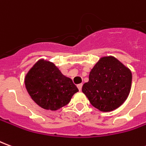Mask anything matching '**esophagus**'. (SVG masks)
<instances>
[{"label":"esophagus","instance_id":"34e87169","mask_svg":"<svg viewBox=\"0 0 146 146\" xmlns=\"http://www.w3.org/2000/svg\"><path fill=\"white\" fill-rule=\"evenodd\" d=\"M82 86H83L82 84H80L77 85V88H78V89H79V91H81V89H82Z\"/></svg>","mask_w":146,"mask_h":146}]
</instances>
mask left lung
Here are the masks:
<instances>
[{"mask_svg":"<svg viewBox=\"0 0 146 146\" xmlns=\"http://www.w3.org/2000/svg\"><path fill=\"white\" fill-rule=\"evenodd\" d=\"M131 80V72L119 61L112 56L103 57L92 70L82 92L94 107L110 112L127 99Z\"/></svg>","mask_w":146,"mask_h":146,"instance_id":"left-lung-1","label":"left lung"}]
</instances>
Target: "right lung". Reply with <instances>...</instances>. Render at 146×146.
Segmentation results:
<instances>
[{
	"instance_id": "1",
	"label": "right lung",
	"mask_w": 146,
	"mask_h": 146,
	"mask_svg": "<svg viewBox=\"0 0 146 146\" xmlns=\"http://www.w3.org/2000/svg\"><path fill=\"white\" fill-rule=\"evenodd\" d=\"M25 84L33 101L45 110H57L70 102L78 88L50 62L39 60L28 72Z\"/></svg>"
}]
</instances>
